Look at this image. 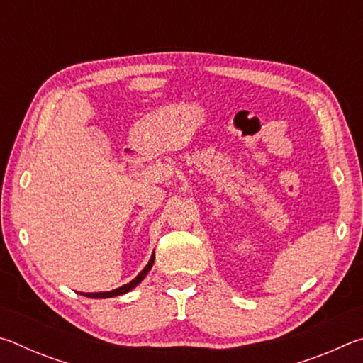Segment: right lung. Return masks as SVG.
<instances>
[{"label": "right lung", "instance_id": "1", "mask_svg": "<svg viewBox=\"0 0 363 363\" xmlns=\"http://www.w3.org/2000/svg\"><path fill=\"white\" fill-rule=\"evenodd\" d=\"M153 261H155V255H153V256L150 257L149 264H147V266L143 269V272H140L136 279L131 280L130 284H126V285H123V286H120V288H116V290L104 291V293H82V294H84V296H88V298H113V296H120V294H125V293H128L130 290H133L134 286H138V285L140 284V281H143V280L145 279L147 272H149V270L152 269Z\"/></svg>", "mask_w": 363, "mask_h": 363}]
</instances>
